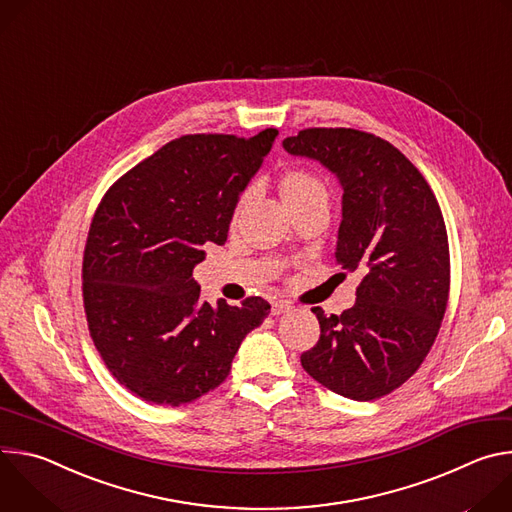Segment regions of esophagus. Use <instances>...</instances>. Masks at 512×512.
Here are the masks:
<instances>
[{"label":"esophagus","mask_w":512,"mask_h":512,"mask_svg":"<svg viewBox=\"0 0 512 512\" xmlns=\"http://www.w3.org/2000/svg\"><path fill=\"white\" fill-rule=\"evenodd\" d=\"M289 310H291V306H289L287 302H283V300L271 302V314H273V316H281V314H285V312H289Z\"/></svg>","instance_id":"1"}]
</instances>
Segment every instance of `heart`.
<instances>
[{
    "mask_svg": "<svg viewBox=\"0 0 512 512\" xmlns=\"http://www.w3.org/2000/svg\"><path fill=\"white\" fill-rule=\"evenodd\" d=\"M277 190H279L281 202L287 210L314 204V202H328V190H326L324 182L318 176H314L312 172L298 170V168L281 172V176L277 178ZM243 202H245V196L237 202L235 214H239Z\"/></svg>",
    "mask_w": 512,
    "mask_h": 512,
    "instance_id": "obj_1",
    "label": "heart"
}]
</instances>
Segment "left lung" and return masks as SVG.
<instances>
[{
    "instance_id": "left-lung-1",
    "label": "left lung",
    "mask_w": 512,
    "mask_h": 512,
    "mask_svg": "<svg viewBox=\"0 0 512 512\" xmlns=\"http://www.w3.org/2000/svg\"><path fill=\"white\" fill-rule=\"evenodd\" d=\"M283 150L336 176L344 192L336 263L364 271L350 310H312L320 340L302 367L352 401L389 395L419 369L446 314L450 249L440 204L419 170L373 133L314 127L285 137Z\"/></svg>"
}]
</instances>
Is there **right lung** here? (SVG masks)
<instances>
[{"label": "right lung", "instance_id": "add662e5", "mask_svg": "<svg viewBox=\"0 0 512 512\" xmlns=\"http://www.w3.org/2000/svg\"><path fill=\"white\" fill-rule=\"evenodd\" d=\"M277 129L255 137L184 135L121 176L101 200L83 259L91 338L135 397L184 405L221 385L243 338L269 314L200 300L204 245H225L241 192Z\"/></svg>", "mask_w": 512, "mask_h": 512}]
</instances>
